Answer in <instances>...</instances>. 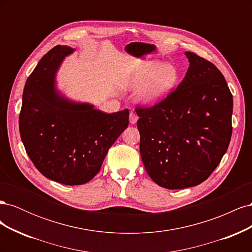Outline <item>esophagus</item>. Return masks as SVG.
Instances as JSON below:
<instances>
[{
  "instance_id": "34e87169",
  "label": "esophagus",
  "mask_w": 252,
  "mask_h": 252,
  "mask_svg": "<svg viewBox=\"0 0 252 252\" xmlns=\"http://www.w3.org/2000/svg\"><path fill=\"white\" fill-rule=\"evenodd\" d=\"M138 116L134 112H130V114H129V120H130V123L131 124H135L136 121H138Z\"/></svg>"
}]
</instances>
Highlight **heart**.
I'll use <instances>...</instances> for the list:
<instances>
[{
	"instance_id": "b5f03b06",
	"label": "heart",
	"mask_w": 252,
	"mask_h": 252,
	"mask_svg": "<svg viewBox=\"0 0 252 252\" xmlns=\"http://www.w3.org/2000/svg\"><path fill=\"white\" fill-rule=\"evenodd\" d=\"M179 80L178 68L172 64L159 62L141 63L135 70L131 86L142 88L139 97L143 103L154 104L168 94Z\"/></svg>"
}]
</instances>
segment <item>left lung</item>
<instances>
[{"mask_svg":"<svg viewBox=\"0 0 252 252\" xmlns=\"http://www.w3.org/2000/svg\"><path fill=\"white\" fill-rule=\"evenodd\" d=\"M185 55L190 65L178 88L154 106L135 107L145 169L167 189L207 180L232 134L233 98L224 75L206 59Z\"/></svg>","mask_w":252,"mask_h":252,"instance_id":"left-lung-1","label":"left lung"}]
</instances>
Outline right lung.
Masks as SVG:
<instances>
[{
  "mask_svg": "<svg viewBox=\"0 0 252 252\" xmlns=\"http://www.w3.org/2000/svg\"><path fill=\"white\" fill-rule=\"evenodd\" d=\"M73 51L53 47L26 81L19 117L28 157L44 177L64 185H83L100 171L109 148L129 123V110L104 113L73 103L55 88V73Z\"/></svg>",
  "mask_w": 252,
  "mask_h": 252,
  "instance_id": "add662e5",
  "label": "right lung"
}]
</instances>
